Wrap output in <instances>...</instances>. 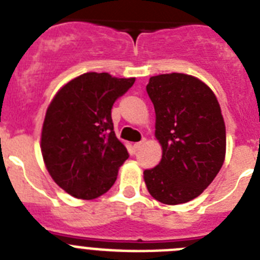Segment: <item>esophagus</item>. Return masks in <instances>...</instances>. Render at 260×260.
Masks as SVG:
<instances>
[{"instance_id":"34e87169","label":"esophagus","mask_w":260,"mask_h":260,"mask_svg":"<svg viewBox=\"0 0 260 260\" xmlns=\"http://www.w3.org/2000/svg\"><path fill=\"white\" fill-rule=\"evenodd\" d=\"M144 144H145V139L141 140V141H140V143H136V144H135V145H133V149H135V150H136V152H137V150H139V149L144 145Z\"/></svg>"}]
</instances>
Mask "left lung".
<instances>
[{"mask_svg": "<svg viewBox=\"0 0 260 260\" xmlns=\"http://www.w3.org/2000/svg\"><path fill=\"white\" fill-rule=\"evenodd\" d=\"M146 91L155 111L161 162L144 171L149 193L169 205L198 198L220 171L226 131L218 101L203 81L188 74L150 77Z\"/></svg>", "mask_w": 260, "mask_h": 260, "instance_id": "left-lung-1", "label": "left lung"}]
</instances>
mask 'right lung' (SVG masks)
<instances>
[{
    "instance_id": "1",
    "label": "right lung",
    "mask_w": 260,
    "mask_h": 260,
    "mask_svg": "<svg viewBox=\"0 0 260 260\" xmlns=\"http://www.w3.org/2000/svg\"><path fill=\"white\" fill-rule=\"evenodd\" d=\"M133 83L90 72L69 81L49 103L40 148L49 175L69 195L91 200L115 183L129 154L114 132L111 108Z\"/></svg>"
}]
</instances>
